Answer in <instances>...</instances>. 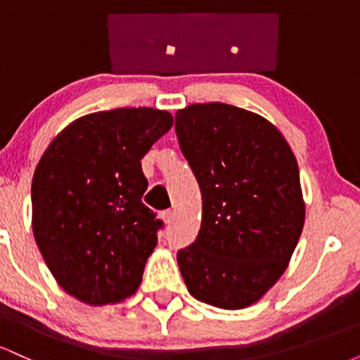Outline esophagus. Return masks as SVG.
<instances>
[{"label": "esophagus", "instance_id": "esophagus-1", "mask_svg": "<svg viewBox=\"0 0 360 360\" xmlns=\"http://www.w3.org/2000/svg\"><path fill=\"white\" fill-rule=\"evenodd\" d=\"M162 220L167 223V225H171L172 220H174V212L172 210H166V212H162Z\"/></svg>", "mask_w": 360, "mask_h": 360}]
</instances>
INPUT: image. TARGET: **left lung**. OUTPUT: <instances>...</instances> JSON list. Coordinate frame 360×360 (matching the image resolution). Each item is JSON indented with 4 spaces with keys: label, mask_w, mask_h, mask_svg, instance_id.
Segmentation results:
<instances>
[{
    "label": "left lung",
    "mask_w": 360,
    "mask_h": 360,
    "mask_svg": "<svg viewBox=\"0 0 360 360\" xmlns=\"http://www.w3.org/2000/svg\"><path fill=\"white\" fill-rule=\"evenodd\" d=\"M176 135L203 200L200 233L177 252L188 291L217 308L250 307L286 271L303 230L296 157L266 118L225 103L179 110Z\"/></svg>",
    "instance_id": "left-lung-1"
}]
</instances>
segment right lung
Listing matches in <instances>:
<instances>
[{
	"label": "right lung",
	"instance_id": "right-lung-1",
	"mask_svg": "<svg viewBox=\"0 0 360 360\" xmlns=\"http://www.w3.org/2000/svg\"><path fill=\"white\" fill-rule=\"evenodd\" d=\"M171 127L164 110L98 111L65 127L37 164L35 242L59 286L82 303H118L142 283L162 220L142 203L140 159Z\"/></svg>",
	"mask_w": 360,
	"mask_h": 360
}]
</instances>
